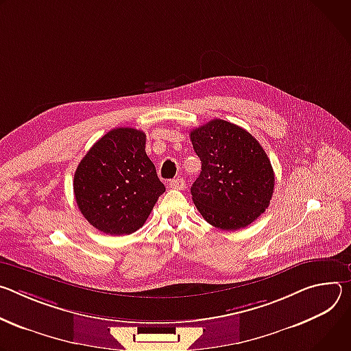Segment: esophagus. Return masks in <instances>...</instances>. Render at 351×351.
<instances>
[{"label": "esophagus", "mask_w": 351, "mask_h": 351, "mask_svg": "<svg viewBox=\"0 0 351 351\" xmlns=\"http://www.w3.org/2000/svg\"><path fill=\"white\" fill-rule=\"evenodd\" d=\"M170 186L173 189H182L185 186V181L182 178H174L170 181Z\"/></svg>", "instance_id": "1"}]
</instances>
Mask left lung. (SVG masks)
<instances>
[{
  "mask_svg": "<svg viewBox=\"0 0 351 351\" xmlns=\"http://www.w3.org/2000/svg\"><path fill=\"white\" fill-rule=\"evenodd\" d=\"M189 136L202 163L191 193L204 219L226 231L256 220L275 188V173L261 143L244 128L219 119Z\"/></svg>",
  "mask_w": 351,
  "mask_h": 351,
  "instance_id": "8db88e82",
  "label": "left lung"
}]
</instances>
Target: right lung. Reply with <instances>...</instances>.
Instances as JSON below:
<instances>
[{"mask_svg": "<svg viewBox=\"0 0 351 351\" xmlns=\"http://www.w3.org/2000/svg\"><path fill=\"white\" fill-rule=\"evenodd\" d=\"M146 135L115 128L101 136L77 165L73 193L84 217L110 236L143 226L166 191L145 152Z\"/></svg>", "mask_w": 351, "mask_h": 351, "instance_id": "add662e5", "label": "right lung"}]
</instances>
